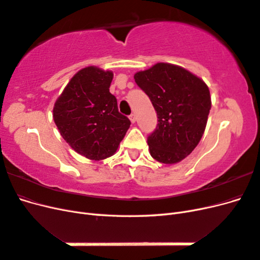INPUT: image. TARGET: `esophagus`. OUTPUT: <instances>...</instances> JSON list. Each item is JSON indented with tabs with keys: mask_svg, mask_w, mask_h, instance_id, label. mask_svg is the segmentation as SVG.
<instances>
[{
	"mask_svg": "<svg viewBox=\"0 0 260 260\" xmlns=\"http://www.w3.org/2000/svg\"><path fill=\"white\" fill-rule=\"evenodd\" d=\"M129 119H130V121H131L132 123H135V122H136V120H137L136 115H135V114H131V115L129 116Z\"/></svg>",
	"mask_w": 260,
	"mask_h": 260,
	"instance_id": "obj_1",
	"label": "esophagus"
}]
</instances>
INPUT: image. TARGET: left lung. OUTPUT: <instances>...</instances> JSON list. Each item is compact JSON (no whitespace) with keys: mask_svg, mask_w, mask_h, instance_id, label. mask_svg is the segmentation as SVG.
Returning <instances> with one entry per match:
<instances>
[{"mask_svg":"<svg viewBox=\"0 0 260 260\" xmlns=\"http://www.w3.org/2000/svg\"><path fill=\"white\" fill-rule=\"evenodd\" d=\"M151 100L158 123L147 139L157 161L172 165L184 159L204 135L211 107L207 84L183 67L157 62L135 75Z\"/></svg>","mask_w":260,"mask_h":260,"instance_id":"8db88e82","label":"left lung"}]
</instances>
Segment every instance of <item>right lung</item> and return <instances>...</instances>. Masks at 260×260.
<instances>
[{
    "label": "right lung",
    "mask_w": 260,
    "mask_h": 260,
    "mask_svg": "<svg viewBox=\"0 0 260 260\" xmlns=\"http://www.w3.org/2000/svg\"><path fill=\"white\" fill-rule=\"evenodd\" d=\"M114 74L95 66L79 70L53 108L60 136L74 151L91 160L113 156L130 127L109 92Z\"/></svg>",
    "instance_id": "add662e5"
}]
</instances>
